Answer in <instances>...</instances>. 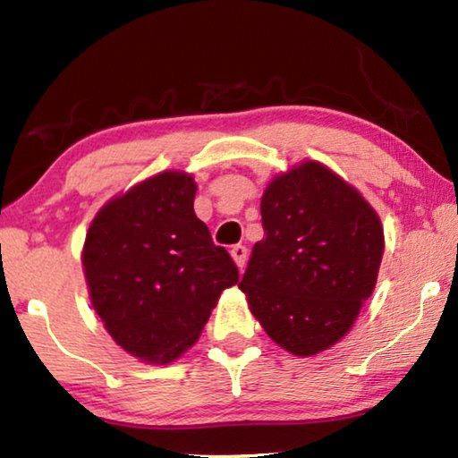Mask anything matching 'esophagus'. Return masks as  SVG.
Listing matches in <instances>:
<instances>
[{"label": "esophagus", "mask_w": 458, "mask_h": 458, "mask_svg": "<svg viewBox=\"0 0 458 458\" xmlns=\"http://www.w3.org/2000/svg\"><path fill=\"white\" fill-rule=\"evenodd\" d=\"M230 254H232V259H234V262H236V265H238V268L242 270V268H244V265H246V257H248V252H246V246H242V244H236V246H232Z\"/></svg>", "instance_id": "obj_1"}]
</instances>
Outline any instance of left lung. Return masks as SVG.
<instances>
[{"mask_svg": "<svg viewBox=\"0 0 458 458\" xmlns=\"http://www.w3.org/2000/svg\"><path fill=\"white\" fill-rule=\"evenodd\" d=\"M265 238L240 289L268 337L315 355L352 329L376 286L384 228L366 199L317 161L275 177L260 201Z\"/></svg>", "mask_w": 458, "mask_h": 458, "instance_id": "1", "label": "left lung"}]
</instances>
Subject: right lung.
Masks as SVG:
<instances>
[{
	"label": "right lung",
	"instance_id": "add662e5",
	"mask_svg": "<svg viewBox=\"0 0 458 458\" xmlns=\"http://www.w3.org/2000/svg\"><path fill=\"white\" fill-rule=\"evenodd\" d=\"M191 175L164 172L100 208L82 250L90 303L123 350L169 363L196 344L224 289L226 248L193 212Z\"/></svg>",
	"mask_w": 458,
	"mask_h": 458
}]
</instances>
